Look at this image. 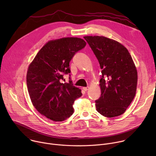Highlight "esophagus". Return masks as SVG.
Listing matches in <instances>:
<instances>
[{
	"instance_id": "esophagus-1",
	"label": "esophagus",
	"mask_w": 156,
	"mask_h": 156,
	"mask_svg": "<svg viewBox=\"0 0 156 156\" xmlns=\"http://www.w3.org/2000/svg\"><path fill=\"white\" fill-rule=\"evenodd\" d=\"M83 90L84 91H87L89 90V87H83Z\"/></svg>"
}]
</instances>
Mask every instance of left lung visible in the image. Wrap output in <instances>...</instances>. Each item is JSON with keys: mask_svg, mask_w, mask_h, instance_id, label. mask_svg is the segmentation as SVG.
<instances>
[{"mask_svg": "<svg viewBox=\"0 0 156 156\" xmlns=\"http://www.w3.org/2000/svg\"><path fill=\"white\" fill-rule=\"evenodd\" d=\"M84 38L93 50L102 69L101 97L95 101L98 112L106 117L123 114L134 99L138 81L136 66L127 49L104 36Z\"/></svg>", "mask_w": 156, "mask_h": 156, "instance_id": "left-lung-1", "label": "left lung"}]
</instances>
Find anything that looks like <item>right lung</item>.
<instances>
[{"label":"right lung","mask_w":156,"mask_h":156,"mask_svg":"<svg viewBox=\"0 0 156 156\" xmlns=\"http://www.w3.org/2000/svg\"><path fill=\"white\" fill-rule=\"evenodd\" d=\"M86 42L78 37H63L48 41L30 64L27 75L28 93L33 106L42 115L62 122L74 112L76 99L81 91L72 81L61 83L63 74L70 73L69 63Z\"/></svg>","instance_id":"1"}]
</instances>
